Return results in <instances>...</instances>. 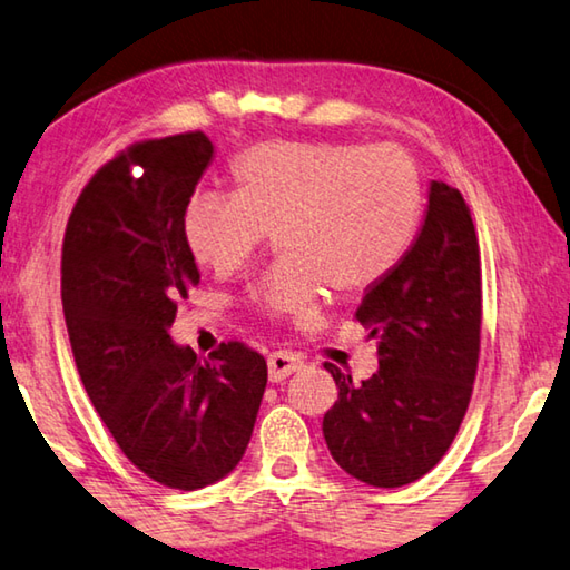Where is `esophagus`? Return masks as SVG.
Returning a JSON list of instances; mask_svg holds the SVG:
<instances>
[{"mask_svg":"<svg viewBox=\"0 0 570 570\" xmlns=\"http://www.w3.org/2000/svg\"><path fill=\"white\" fill-rule=\"evenodd\" d=\"M302 367H304V360L299 355H294V352H286V350L271 352L268 355V381L282 383L288 375L299 373Z\"/></svg>","mask_w":570,"mask_h":570,"instance_id":"1","label":"esophagus"}]
</instances>
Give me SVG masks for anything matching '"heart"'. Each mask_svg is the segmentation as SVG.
Wrapping results in <instances>:
<instances>
[{
    "instance_id": "1",
    "label": "heart",
    "mask_w": 570,
    "mask_h": 570,
    "mask_svg": "<svg viewBox=\"0 0 570 570\" xmlns=\"http://www.w3.org/2000/svg\"><path fill=\"white\" fill-rule=\"evenodd\" d=\"M236 193H197L185 238L197 264L228 276L271 230L284 253L248 286V304L271 320L306 317L322 286L357 294L401 264L419 230L423 185L399 144L266 139L233 159Z\"/></svg>"
}]
</instances>
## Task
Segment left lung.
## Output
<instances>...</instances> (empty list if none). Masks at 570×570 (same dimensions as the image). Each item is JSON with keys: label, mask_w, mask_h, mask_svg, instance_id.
<instances>
[{"label": "left lung", "mask_w": 570, "mask_h": 570, "mask_svg": "<svg viewBox=\"0 0 570 570\" xmlns=\"http://www.w3.org/2000/svg\"><path fill=\"white\" fill-rule=\"evenodd\" d=\"M355 320L377 340V373L340 387L322 433L334 462L373 487H403L431 472L462 426L480 360L482 264L462 193L431 183L419 238Z\"/></svg>", "instance_id": "obj_1"}]
</instances>
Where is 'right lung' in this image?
Instances as JSON below:
<instances>
[{
    "label": "right lung",
    "mask_w": 570,
    "mask_h": 570,
    "mask_svg": "<svg viewBox=\"0 0 570 570\" xmlns=\"http://www.w3.org/2000/svg\"><path fill=\"white\" fill-rule=\"evenodd\" d=\"M210 161L203 131L131 144L90 177L62 238V312L88 399L139 472L185 492L236 469L268 377L243 342L205 360L169 337L200 284L183 218Z\"/></svg>",
    "instance_id": "right-lung-1"
}]
</instances>
